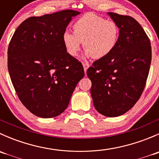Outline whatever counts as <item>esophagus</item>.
<instances>
[{"mask_svg":"<svg viewBox=\"0 0 159 159\" xmlns=\"http://www.w3.org/2000/svg\"><path fill=\"white\" fill-rule=\"evenodd\" d=\"M83 67H84V73L86 74V71H87V69L89 68V65L88 63L83 64Z\"/></svg>","mask_w":159,"mask_h":159,"instance_id":"34e87169","label":"esophagus"}]
</instances>
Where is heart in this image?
Instances as JSON below:
<instances>
[{"mask_svg":"<svg viewBox=\"0 0 159 159\" xmlns=\"http://www.w3.org/2000/svg\"><path fill=\"white\" fill-rule=\"evenodd\" d=\"M74 33L65 31L62 41L67 53L76 57L83 43L84 56L100 59L107 57L115 48L119 38V28L113 20L94 14H86L73 25Z\"/></svg>","mask_w":159,"mask_h":159,"instance_id":"b5f03b06","label":"heart"}]
</instances>
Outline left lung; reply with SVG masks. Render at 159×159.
Wrapping results in <instances>:
<instances>
[{
	"mask_svg": "<svg viewBox=\"0 0 159 159\" xmlns=\"http://www.w3.org/2000/svg\"><path fill=\"white\" fill-rule=\"evenodd\" d=\"M119 28L115 48L87 70L95 109L107 117H117L131 109L145 89L152 48L139 22L130 16L108 12Z\"/></svg>",
	"mask_w": 159,
	"mask_h": 159,
	"instance_id": "obj_1",
	"label": "left lung"
}]
</instances>
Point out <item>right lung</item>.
Returning <instances> with one entry per match:
<instances>
[{
    "instance_id": "1",
    "label": "right lung",
    "mask_w": 159,
    "mask_h": 159,
    "mask_svg": "<svg viewBox=\"0 0 159 159\" xmlns=\"http://www.w3.org/2000/svg\"><path fill=\"white\" fill-rule=\"evenodd\" d=\"M80 12L65 10L30 17L14 32L7 68L20 102L40 118H54L68 107L84 75L82 64L67 53L62 36Z\"/></svg>"
}]
</instances>
